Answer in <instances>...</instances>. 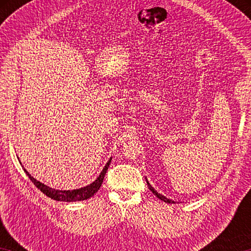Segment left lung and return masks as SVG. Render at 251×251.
<instances>
[{
  "mask_svg": "<svg viewBox=\"0 0 251 251\" xmlns=\"http://www.w3.org/2000/svg\"><path fill=\"white\" fill-rule=\"evenodd\" d=\"M146 182H147V185H148V188H150V190L151 192L155 195V196L158 198V199H160V201H165V202H167V203H176L175 201H172V199H168L167 197H165L164 195H161V194H159L158 192H157V190L154 188V187H151V185L150 184V182H148V180H147V178H146Z\"/></svg>",
  "mask_w": 251,
  "mask_h": 251,
  "instance_id": "8db88e82",
  "label": "left lung"
}]
</instances>
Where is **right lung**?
I'll return each instance as SVG.
<instances>
[{"label": "right lung", "mask_w": 251, "mask_h": 251, "mask_svg": "<svg viewBox=\"0 0 251 251\" xmlns=\"http://www.w3.org/2000/svg\"><path fill=\"white\" fill-rule=\"evenodd\" d=\"M110 161H112V157H110L109 160L106 163V165L103 168V171H101L100 174V176L97 177L96 179L92 182V184L82 187V188L73 189V190H59V189L50 188V187H49L48 185H44L43 182H41L37 179H35V178H34L25 168H24V173L26 174L29 179L32 180L33 184L35 185L42 193L46 195L48 197L54 199V201H69V202L70 201H86V199L91 198L92 196H94V194L99 192V189L101 186V182H103V180H104L105 174L108 169Z\"/></svg>", "instance_id": "obj_1"}]
</instances>
